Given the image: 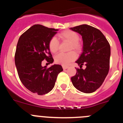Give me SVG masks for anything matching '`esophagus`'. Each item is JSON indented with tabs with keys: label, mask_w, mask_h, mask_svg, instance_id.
I'll list each match as a JSON object with an SVG mask.
<instances>
[{
	"label": "esophagus",
	"mask_w": 123,
	"mask_h": 123,
	"mask_svg": "<svg viewBox=\"0 0 123 123\" xmlns=\"http://www.w3.org/2000/svg\"><path fill=\"white\" fill-rule=\"evenodd\" d=\"M62 67H63V69H67V68H68V67H68V66H65V65H63Z\"/></svg>",
	"instance_id": "34e87169"
}]
</instances>
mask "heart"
<instances>
[{
  "instance_id": "b5f03b06",
  "label": "heart",
  "mask_w": 123,
  "mask_h": 123,
  "mask_svg": "<svg viewBox=\"0 0 123 123\" xmlns=\"http://www.w3.org/2000/svg\"><path fill=\"white\" fill-rule=\"evenodd\" d=\"M58 36L62 39L65 40L71 43L70 49H74L75 50H81V45L79 43V36L76 32L72 31H65L58 34ZM49 49L53 53H55L58 51L59 49V42L58 39L55 37H53L50 40L49 44ZM77 57L76 53L74 52H69V53H63L60 52L56 54L55 56V62L58 64L62 65H68L70 62L74 60Z\"/></svg>"
}]
</instances>
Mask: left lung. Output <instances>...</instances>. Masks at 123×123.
Returning a JSON list of instances; mask_svg holds the SVG:
<instances>
[{"label": "left lung", "mask_w": 123, "mask_h": 123, "mask_svg": "<svg viewBox=\"0 0 123 123\" xmlns=\"http://www.w3.org/2000/svg\"><path fill=\"white\" fill-rule=\"evenodd\" d=\"M82 36V52L76 63L80 68L71 77L73 85L84 93H92L101 86L108 73L110 45L99 29L87 25L70 28ZM84 64L86 68H81Z\"/></svg>", "instance_id": "obj_1"}]
</instances>
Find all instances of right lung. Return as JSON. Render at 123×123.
<instances>
[{"mask_svg":"<svg viewBox=\"0 0 123 123\" xmlns=\"http://www.w3.org/2000/svg\"><path fill=\"white\" fill-rule=\"evenodd\" d=\"M58 29L34 25L19 38L15 62L19 79L29 91L44 95L53 89L62 67L54 64L50 68L42 67V61L54 62L49 47L50 40Z\"/></svg>","mask_w":123,"mask_h":123,"instance_id":"right-lung-1","label":"right lung"}]
</instances>
